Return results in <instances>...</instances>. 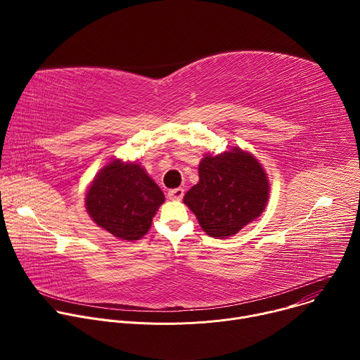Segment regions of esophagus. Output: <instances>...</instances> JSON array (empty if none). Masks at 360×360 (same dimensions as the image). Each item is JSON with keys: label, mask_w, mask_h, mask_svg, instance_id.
<instances>
[{"label": "esophagus", "mask_w": 360, "mask_h": 360, "mask_svg": "<svg viewBox=\"0 0 360 360\" xmlns=\"http://www.w3.org/2000/svg\"><path fill=\"white\" fill-rule=\"evenodd\" d=\"M184 189L182 188H175V189H171L169 192H168V198L171 199V200H181L182 198H184Z\"/></svg>", "instance_id": "34e87169"}]
</instances>
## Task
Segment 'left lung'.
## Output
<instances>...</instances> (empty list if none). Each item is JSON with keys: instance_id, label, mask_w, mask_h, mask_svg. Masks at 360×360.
<instances>
[{"instance_id": "obj_1", "label": "left lung", "mask_w": 360, "mask_h": 360, "mask_svg": "<svg viewBox=\"0 0 360 360\" xmlns=\"http://www.w3.org/2000/svg\"><path fill=\"white\" fill-rule=\"evenodd\" d=\"M269 198V184L261 164L239 148L199 164V182L184 196L199 225L210 236L235 235L258 218Z\"/></svg>"}]
</instances>
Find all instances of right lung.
<instances>
[{"label":"right lung","mask_w":360,"mask_h":360,"mask_svg":"<svg viewBox=\"0 0 360 360\" xmlns=\"http://www.w3.org/2000/svg\"><path fill=\"white\" fill-rule=\"evenodd\" d=\"M165 196L143 168L114 161L94 179L85 207L96 225L124 240H136L150 228Z\"/></svg>","instance_id":"right-lung-1"}]
</instances>
